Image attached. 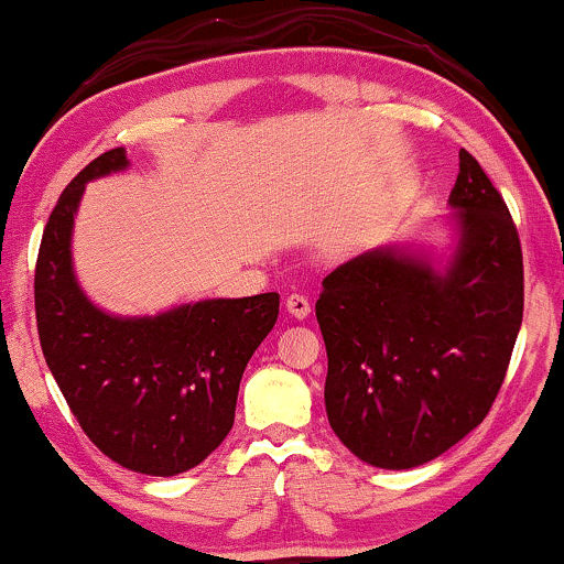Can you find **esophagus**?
Listing matches in <instances>:
<instances>
[{
    "label": "esophagus",
    "instance_id": "esophagus-1",
    "mask_svg": "<svg viewBox=\"0 0 564 564\" xmlns=\"http://www.w3.org/2000/svg\"><path fill=\"white\" fill-rule=\"evenodd\" d=\"M284 306H288V311L295 316V319H306V316L311 314V303H308V297L303 295V293L288 295Z\"/></svg>",
    "mask_w": 564,
    "mask_h": 564
}]
</instances>
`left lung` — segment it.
Returning <instances> with one entry per match:
<instances>
[{
  "mask_svg": "<svg viewBox=\"0 0 564 564\" xmlns=\"http://www.w3.org/2000/svg\"><path fill=\"white\" fill-rule=\"evenodd\" d=\"M454 248H375L324 276L329 425L350 454L412 469L486 420L522 324V250L505 197L459 150Z\"/></svg>",
  "mask_w": 564,
  "mask_h": 564,
  "instance_id": "8db88e82",
  "label": "left lung"
}]
</instances>
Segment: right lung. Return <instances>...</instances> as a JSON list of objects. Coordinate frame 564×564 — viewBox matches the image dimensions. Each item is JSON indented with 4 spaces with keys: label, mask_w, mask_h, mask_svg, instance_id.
I'll list each match as a JSON object with an SVG mask.
<instances>
[{
    "label": "right lung",
    "mask_w": 564,
    "mask_h": 564,
    "mask_svg": "<svg viewBox=\"0 0 564 564\" xmlns=\"http://www.w3.org/2000/svg\"><path fill=\"white\" fill-rule=\"evenodd\" d=\"M126 169V150H108L59 195L33 276L36 327L89 441L126 469L171 478L229 435L242 372L274 327L280 295L210 297L155 316L97 308L73 271V218L86 182Z\"/></svg>",
    "instance_id": "add662e5"
}]
</instances>
